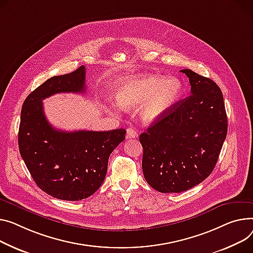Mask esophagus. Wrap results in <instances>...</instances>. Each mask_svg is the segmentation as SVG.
<instances>
[{"label":"esophagus","mask_w":253,"mask_h":253,"mask_svg":"<svg viewBox=\"0 0 253 253\" xmlns=\"http://www.w3.org/2000/svg\"><path fill=\"white\" fill-rule=\"evenodd\" d=\"M137 137V131L134 128H128L127 129V134H126V138H136Z\"/></svg>","instance_id":"obj_1"}]
</instances>
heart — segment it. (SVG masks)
Instances as JSON below:
<instances>
[{"mask_svg":"<svg viewBox=\"0 0 253 253\" xmlns=\"http://www.w3.org/2000/svg\"><path fill=\"white\" fill-rule=\"evenodd\" d=\"M182 89V82L176 77L133 75L121 80L115 95L118 105L124 110L140 105V119L144 123H153L177 102ZM108 109L112 113L116 111L114 105Z\"/></svg>","mask_w":253,"mask_h":253,"instance_id":"heart-1","label":"heart"}]
</instances>
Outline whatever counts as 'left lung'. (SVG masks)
Masks as SVG:
<instances>
[{
  "label": "left lung",
  "instance_id": "1",
  "mask_svg": "<svg viewBox=\"0 0 253 253\" xmlns=\"http://www.w3.org/2000/svg\"><path fill=\"white\" fill-rule=\"evenodd\" d=\"M191 94L179 100L140 134L146 182L162 193L186 191L208 178L227 136L223 93L216 83L190 69Z\"/></svg>",
  "mask_w": 253,
  "mask_h": 253
}]
</instances>
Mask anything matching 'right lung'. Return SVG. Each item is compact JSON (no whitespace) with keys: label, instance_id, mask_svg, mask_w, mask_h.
<instances>
[{"label":"right lung","instance_id":"1","mask_svg":"<svg viewBox=\"0 0 253 253\" xmlns=\"http://www.w3.org/2000/svg\"><path fill=\"white\" fill-rule=\"evenodd\" d=\"M84 66L47 79L28 94L21 110L18 133L20 155L38 186L62 200L92 195L106 178L109 157L126 130L62 131L48 123L42 99L61 92L85 91Z\"/></svg>","mask_w":253,"mask_h":253}]
</instances>
